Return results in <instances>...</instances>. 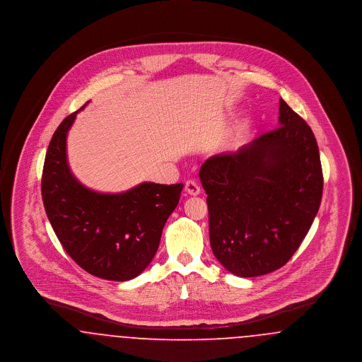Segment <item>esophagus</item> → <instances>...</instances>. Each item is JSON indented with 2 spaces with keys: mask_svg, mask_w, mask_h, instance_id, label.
Instances as JSON below:
<instances>
[{
  "mask_svg": "<svg viewBox=\"0 0 362 362\" xmlns=\"http://www.w3.org/2000/svg\"><path fill=\"white\" fill-rule=\"evenodd\" d=\"M185 189H186V192H187L189 195H198L199 191H201L198 183L194 182V180H187V182H186V186H185Z\"/></svg>",
  "mask_w": 362,
  "mask_h": 362,
  "instance_id": "34e87169",
  "label": "esophagus"
}]
</instances>
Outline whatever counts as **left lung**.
<instances>
[{
	"label": "left lung",
	"instance_id": "obj_1",
	"mask_svg": "<svg viewBox=\"0 0 362 362\" xmlns=\"http://www.w3.org/2000/svg\"><path fill=\"white\" fill-rule=\"evenodd\" d=\"M278 122L279 127L239 151L209 157L199 170L210 245L235 276L282 267L320 206L323 173L315 136L282 99Z\"/></svg>",
	"mask_w": 362,
	"mask_h": 362
}]
</instances>
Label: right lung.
Listing matches in <instances>:
<instances>
[{
  "label": "right lung",
  "mask_w": 362,
  "mask_h": 362,
  "mask_svg": "<svg viewBox=\"0 0 362 362\" xmlns=\"http://www.w3.org/2000/svg\"><path fill=\"white\" fill-rule=\"evenodd\" d=\"M78 111L62 121L50 141L42 173L43 205L58 240L81 269L103 279L129 281L155 257L183 183L145 182L119 194L81 185L66 158L68 132Z\"/></svg>",
  "instance_id": "obj_1"
}]
</instances>
